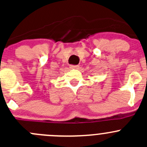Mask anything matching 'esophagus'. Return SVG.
I'll use <instances>...</instances> for the list:
<instances>
[{"label": "esophagus", "mask_w": 147, "mask_h": 147, "mask_svg": "<svg viewBox=\"0 0 147 147\" xmlns=\"http://www.w3.org/2000/svg\"><path fill=\"white\" fill-rule=\"evenodd\" d=\"M71 69H78L79 68V65H70Z\"/></svg>", "instance_id": "obj_1"}]
</instances>
